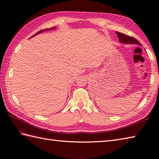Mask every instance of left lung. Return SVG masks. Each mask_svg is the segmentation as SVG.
Returning <instances> with one entry per match:
<instances>
[{"mask_svg": "<svg viewBox=\"0 0 159 159\" xmlns=\"http://www.w3.org/2000/svg\"><path fill=\"white\" fill-rule=\"evenodd\" d=\"M116 34H117L120 42L124 43V44L125 43V44H136L138 45H141V43L132 36H127L119 32H116Z\"/></svg>", "mask_w": 159, "mask_h": 159, "instance_id": "obj_1", "label": "left lung"}]
</instances>
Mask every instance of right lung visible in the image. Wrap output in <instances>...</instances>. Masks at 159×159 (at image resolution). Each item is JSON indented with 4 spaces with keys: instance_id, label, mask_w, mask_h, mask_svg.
<instances>
[{
    "instance_id": "obj_1",
    "label": "right lung",
    "mask_w": 159,
    "mask_h": 159,
    "mask_svg": "<svg viewBox=\"0 0 159 159\" xmlns=\"http://www.w3.org/2000/svg\"><path fill=\"white\" fill-rule=\"evenodd\" d=\"M54 28H46V29H45V30H51V29H54ZM42 31H43V30H41L40 31H39V32H38L37 33H36V34H34V36H32V37H33V36H34L35 35L38 34H40V32H42Z\"/></svg>"
}]
</instances>
